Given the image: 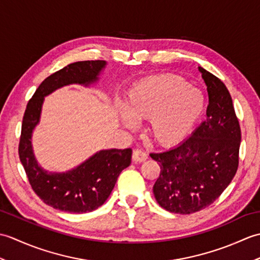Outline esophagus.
<instances>
[{
  "label": "esophagus",
  "mask_w": 260,
  "mask_h": 260,
  "mask_svg": "<svg viewBox=\"0 0 260 260\" xmlns=\"http://www.w3.org/2000/svg\"><path fill=\"white\" fill-rule=\"evenodd\" d=\"M147 158V154L145 152H143L140 148H136V150L133 151V159L135 162H144Z\"/></svg>",
  "instance_id": "obj_1"
}]
</instances>
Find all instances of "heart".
<instances>
[{
  "label": "heart",
  "mask_w": 260,
  "mask_h": 260,
  "mask_svg": "<svg viewBox=\"0 0 260 260\" xmlns=\"http://www.w3.org/2000/svg\"><path fill=\"white\" fill-rule=\"evenodd\" d=\"M203 96L179 77L162 75L141 80L125 98L126 125L146 120L148 134L159 146L171 147L186 139L203 110Z\"/></svg>",
  "instance_id": "b5f03b06"
}]
</instances>
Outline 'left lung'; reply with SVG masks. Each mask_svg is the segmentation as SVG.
Masks as SVG:
<instances>
[{"label": "left lung", "mask_w": 260, "mask_h": 260, "mask_svg": "<svg viewBox=\"0 0 260 260\" xmlns=\"http://www.w3.org/2000/svg\"><path fill=\"white\" fill-rule=\"evenodd\" d=\"M207 85V119L169 151L151 153L161 173L153 186L157 203L170 212L190 214L221 196L239 164L241 131L230 93L218 77L199 67Z\"/></svg>", "instance_id": "left-lung-1"}]
</instances>
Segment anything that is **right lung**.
<instances>
[{
    "label": "right lung",
    "instance_id": "add662e5",
    "mask_svg": "<svg viewBox=\"0 0 260 260\" xmlns=\"http://www.w3.org/2000/svg\"><path fill=\"white\" fill-rule=\"evenodd\" d=\"M106 66L104 60L78 61L49 76L26 105L22 120L19 156L30 184L48 206L66 212L86 213L105 203L120 172L129 167L132 150H102L67 172H48L38 164L32 150V132L40 121L45 97L58 88L79 84L89 86L98 80Z\"/></svg>",
    "mask_w": 260,
    "mask_h": 260
}]
</instances>
